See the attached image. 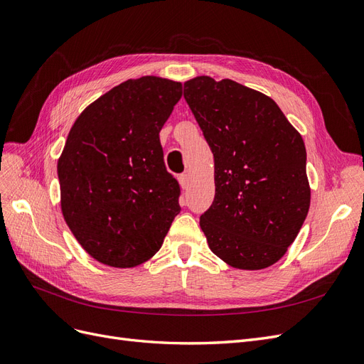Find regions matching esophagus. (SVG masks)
Returning a JSON list of instances; mask_svg holds the SVG:
<instances>
[{
	"instance_id": "34e87169",
	"label": "esophagus",
	"mask_w": 364,
	"mask_h": 364,
	"mask_svg": "<svg viewBox=\"0 0 364 364\" xmlns=\"http://www.w3.org/2000/svg\"><path fill=\"white\" fill-rule=\"evenodd\" d=\"M178 181H180V186L183 187V189H187V187H189V175L181 173L178 177Z\"/></svg>"
}]
</instances>
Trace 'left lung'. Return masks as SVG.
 Here are the masks:
<instances>
[{
    "label": "left lung",
    "mask_w": 364,
    "mask_h": 364,
    "mask_svg": "<svg viewBox=\"0 0 364 364\" xmlns=\"http://www.w3.org/2000/svg\"><path fill=\"white\" fill-rule=\"evenodd\" d=\"M184 100L215 157V199L199 218L210 250L237 269L272 266L310 208L301 134L272 98L228 78L186 81Z\"/></svg>",
    "instance_id": "1"
}]
</instances>
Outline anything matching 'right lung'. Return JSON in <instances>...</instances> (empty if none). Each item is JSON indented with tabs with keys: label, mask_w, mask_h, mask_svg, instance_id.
Here are the masks:
<instances>
[{
	"label": "right lung",
	"mask_w": 364,
	"mask_h": 364,
	"mask_svg": "<svg viewBox=\"0 0 364 364\" xmlns=\"http://www.w3.org/2000/svg\"><path fill=\"white\" fill-rule=\"evenodd\" d=\"M181 83L127 80L83 110L57 163L62 213L102 264L133 267L160 248L180 213V186L166 171L159 133Z\"/></svg>",
	"instance_id": "right-lung-1"
}]
</instances>
